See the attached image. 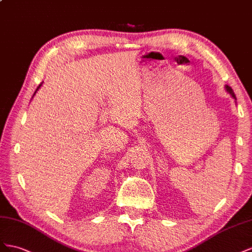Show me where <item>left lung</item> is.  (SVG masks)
<instances>
[{"mask_svg":"<svg viewBox=\"0 0 252 252\" xmlns=\"http://www.w3.org/2000/svg\"><path fill=\"white\" fill-rule=\"evenodd\" d=\"M226 91H227V92L229 93V94H230V95H231V96H232V97H233L234 99H236V98H235V95H234V93H233L232 89H231V88H230V86L226 85Z\"/></svg>","mask_w":252,"mask_h":252,"instance_id":"1","label":"left lung"}]
</instances>
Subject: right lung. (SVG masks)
Returning a JSON list of instances; mask_svg holds the SVG:
<instances>
[{
    "label": "right lung",
    "instance_id": "add662e5",
    "mask_svg": "<svg viewBox=\"0 0 252 252\" xmlns=\"http://www.w3.org/2000/svg\"><path fill=\"white\" fill-rule=\"evenodd\" d=\"M41 85H42V83H41V84H40V85L38 86V88H37V90H35V92H34V94H35V93H37V91H38V90H39V89L41 88ZM34 94H33V96H34Z\"/></svg>",
    "mask_w": 252,
    "mask_h": 252
}]
</instances>
